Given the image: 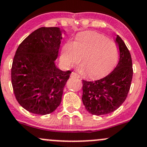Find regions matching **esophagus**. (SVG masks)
<instances>
[{
	"mask_svg": "<svg viewBox=\"0 0 147 147\" xmlns=\"http://www.w3.org/2000/svg\"><path fill=\"white\" fill-rule=\"evenodd\" d=\"M71 77H72V78H80V75H79L78 74L75 73V72H72V73H71Z\"/></svg>",
	"mask_w": 147,
	"mask_h": 147,
	"instance_id": "1",
	"label": "esophagus"
}]
</instances>
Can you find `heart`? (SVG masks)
I'll return each instance as SVG.
<instances>
[{
	"label": "heart",
	"instance_id": "b5f03b06",
	"mask_svg": "<svg viewBox=\"0 0 147 147\" xmlns=\"http://www.w3.org/2000/svg\"><path fill=\"white\" fill-rule=\"evenodd\" d=\"M119 56L116 44L95 32L79 34L73 43L67 42L62 48L60 61L64 67L74 65L80 61V72L91 78H99L115 66Z\"/></svg>",
	"mask_w": 147,
	"mask_h": 147
}]
</instances>
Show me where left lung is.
I'll return each instance as SVG.
<instances>
[{
	"label": "left lung",
	"mask_w": 147,
	"mask_h": 147,
	"mask_svg": "<svg viewBox=\"0 0 147 147\" xmlns=\"http://www.w3.org/2000/svg\"><path fill=\"white\" fill-rule=\"evenodd\" d=\"M115 41L120 58L113 71L101 80H82V100L86 110L92 115H106L117 110L125 101L130 88L133 75L130 53L118 35Z\"/></svg>",
	"instance_id": "8db88e82"
}]
</instances>
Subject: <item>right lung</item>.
Segmentation results:
<instances>
[{"instance_id": "obj_1", "label": "right lung", "mask_w": 147, "mask_h": 147, "mask_svg": "<svg viewBox=\"0 0 147 147\" xmlns=\"http://www.w3.org/2000/svg\"><path fill=\"white\" fill-rule=\"evenodd\" d=\"M59 27H41L18 46L11 69L14 94L22 107L37 115L53 113L61 104L71 71L57 68L61 44Z\"/></svg>"}]
</instances>
